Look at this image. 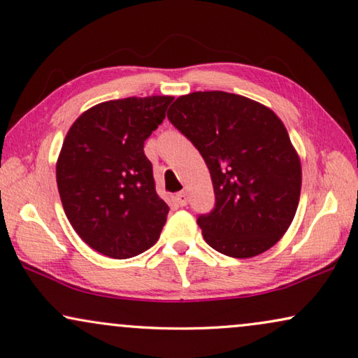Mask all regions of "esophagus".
I'll use <instances>...</instances> for the list:
<instances>
[{"mask_svg":"<svg viewBox=\"0 0 358 358\" xmlns=\"http://www.w3.org/2000/svg\"><path fill=\"white\" fill-rule=\"evenodd\" d=\"M175 200H177V203L180 206H186L187 205V194L186 192H178L177 196H175Z\"/></svg>","mask_w":358,"mask_h":358,"instance_id":"1","label":"esophagus"}]
</instances>
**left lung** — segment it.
Here are the masks:
<instances>
[{
  "mask_svg": "<svg viewBox=\"0 0 358 358\" xmlns=\"http://www.w3.org/2000/svg\"><path fill=\"white\" fill-rule=\"evenodd\" d=\"M167 117L203 157L216 208L197 224L214 250L250 258L289 229L301 197V158L271 108L210 90L181 95Z\"/></svg>",
  "mask_w": 358,
  "mask_h": 358,
  "instance_id": "obj_1",
  "label": "left lung"
}]
</instances>
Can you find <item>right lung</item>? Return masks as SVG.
<instances>
[{"label": "right lung", "mask_w": 358, "mask_h": 358, "mask_svg": "<svg viewBox=\"0 0 358 358\" xmlns=\"http://www.w3.org/2000/svg\"><path fill=\"white\" fill-rule=\"evenodd\" d=\"M173 96L103 101L70 127L56 181L71 227L94 250L115 259L158 241L169 206L157 189L144 141L164 120Z\"/></svg>", "instance_id": "add662e5"}]
</instances>
